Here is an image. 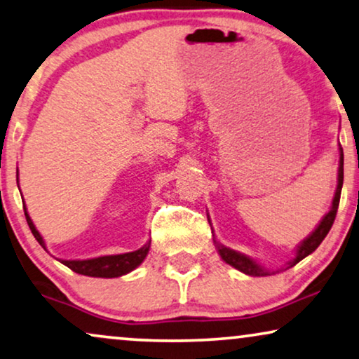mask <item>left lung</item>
I'll return each mask as SVG.
<instances>
[{
    "label": "left lung",
    "mask_w": 359,
    "mask_h": 359,
    "mask_svg": "<svg viewBox=\"0 0 359 359\" xmlns=\"http://www.w3.org/2000/svg\"><path fill=\"white\" fill-rule=\"evenodd\" d=\"M341 185H343V149L340 148V164H338V185H337V191H335V196H333V201H332V208L329 213L324 216V219L320 221V224L317 226L316 231L312 232L309 237H306L304 241L301 242V245L297 247L296 250V257L292 259V262H290V266H294L297 262H301L304 257H307L309 254H312L317 247L320 245V242L325 239V236L329 234V231L332 228L333 221H335V216H337V210H338V203H340V194H341ZM218 252L221 255V259H223L226 264H229L231 266H234L242 273L245 275H252V276H266L270 275L269 270L262 269V266L254 262L249 257H245L244 254H239V252L236 250H231L228 247L218 244Z\"/></svg>",
    "instance_id": "obj_1"
}]
</instances>
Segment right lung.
Returning a JSON list of instances; mask_svg holds the SVG:
<instances>
[{
    "label": "right lung",
    "instance_id": "obj_1",
    "mask_svg": "<svg viewBox=\"0 0 359 359\" xmlns=\"http://www.w3.org/2000/svg\"><path fill=\"white\" fill-rule=\"evenodd\" d=\"M26 219L30 231L40 245L45 249V242L42 236L39 234V231L35 229V226L30 219V216L26 211ZM149 252V242L141 249L135 252H128V254H120V255H105L97 257V259H89V260H60L63 265H67L68 269L76 271L79 275L86 276H95V278H115V276H122L130 273L131 270H135L141 262L144 260V257Z\"/></svg>",
    "mask_w": 359,
    "mask_h": 359
}]
</instances>
